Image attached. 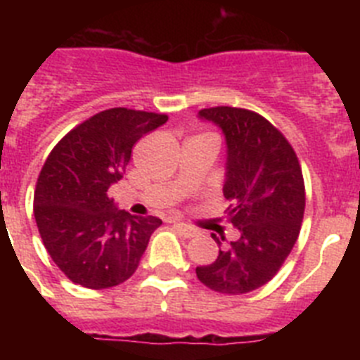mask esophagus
I'll return each mask as SVG.
<instances>
[{"label": "esophagus", "mask_w": 360, "mask_h": 360, "mask_svg": "<svg viewBox=\"0 0 360 360\" xmlns=\"http://www.w3.org/2000/svg\"><path fill=\"white\" fill-rule=\"evenodd\" d=\"M176 229L180 231V234H184L186 238H193L198 234V231H196L195 227H191V225L187 224H176Z\"/></svg>", "instance_id": "34e87169"}]
</instances>
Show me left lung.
<instances>
[{
    "mask_svg": "<svg viewBox=\"0 0 360 360\" xmlns=\"http://www.w3.org/2000/svg\"><path fill=\"white\" fill-rule=\"evenodd\" d=\"M200 117L221 128L227 141L224 196L229 224L240 240L221 245L216 262L196 266L211 290L240 295L274 278L297 241L304 214V180L294 148L274 124L252 110L216 106Z\"/></svg>",
    "mask_w": 360,
    "mask_h": 360,
    "instance_id": "8db88e82",
    "label": "left lung"
}]
</instances>
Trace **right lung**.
I'll return each instance as SVG.
<instances>
[{
  "mask_svg": "<svg viewBox=\"0 0 360 360\" xmlns=\"http://www.w3.org/2000/svg\"><path fill=\"white\" fill-rule=\"evenodd\" d=\"M165 120V113L111 108L77 124L50 151L34 216L44 249L75 285L101 290L135 274L162 219L119 211L108 189L126 173L133 146Z\"/></svg>",
  "mask_w": 360,
  "mask_h": 360,
  "instance_id": "right-lung-1",
  "label": "right lung"
}]
</instances>
